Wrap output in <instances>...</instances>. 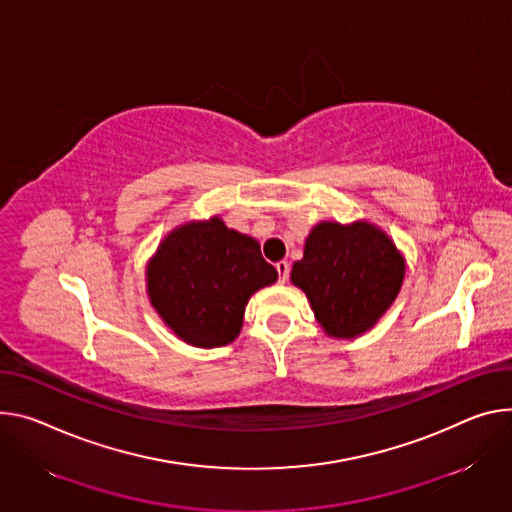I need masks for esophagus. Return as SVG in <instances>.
Returning <instances> with one entry per match:
<instances>
[{
    "mask_svg": "<svg viewBox=\"0 0 512 512\" xmlns=\"http://www.w3.org/2000/svg\"><path fill=\"white\" fill-rule=\"evenodd\" d=\"M275 269H277V282L286 284L288 275H290V263H288V261H277V263H275Z\"/></svg>",
    "mask_w": 512,
    "mask_h": 512,
    "instance_id": "34e87169",
    "label": "esophagus"
}]
</instances>
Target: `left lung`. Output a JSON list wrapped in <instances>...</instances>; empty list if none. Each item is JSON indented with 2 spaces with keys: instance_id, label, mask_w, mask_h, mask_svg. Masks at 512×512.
Wrapping results in <instances>:
<instances>
[{
  "instance_id": "1",
  "label": "left lung",
  "mask_w": 512,
  "mask_h": 512,
  "mask_svg": "<svg viewBox=\"0 0 512 512\" xmlns=\"http://www.w3.org/2000/svg\"><path fill=\"white\" fill-rule=\"evenodd\" d=\"M404 257L376 224L320 222L292 265L298 286L329 337L355 339L369 331L396 300Z\"/></svg>"
}]
</instances>
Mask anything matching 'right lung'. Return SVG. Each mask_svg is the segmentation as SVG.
<instances>
[{"mask_svg":"<svg viewBox=\"0 0 512 512\" xmlns=\"http://www.w3.org/2000/svg\"><path fill=\"white\" fill-rule=\"evenodd\" d=\"M275 280L259 243L218 216L171 230L147 265L157 314L181 341L204 349L235 341L249 298Z\"/></svg>","mask_w":512,"mask_h":512,"instance_id":"right-lung-1","label":"right lung"}]
</instances>
